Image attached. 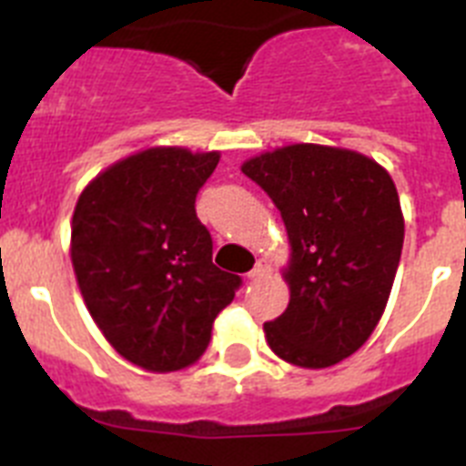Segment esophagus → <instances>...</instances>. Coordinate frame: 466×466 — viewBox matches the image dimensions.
Here are the masks:
<instances>
[{"mask_svg": "<svg viewBox=\"0 0 466 466\" xmlns=\"http://www.w3.org/2000/svg\"><path fill=\"white\" fill-rule=\"evenodd\" d=\"M270 273V266L266 261H257V266H254L252 270H249V275H247V278L249 279H261V278H266V275Z\"/></svg>", "mask_w": 466, "mask_h": 466, "instance_id": "obj_1", "label": "esophagus"}]
</instances>
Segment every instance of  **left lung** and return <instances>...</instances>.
<instances>
[{
	"mask_svg": "<svg viewBox=\"0 0 466 466\" xmlns=\"http://www.w3.org/2000/svg\"><path fill=\"white\" fill-rule=\"evenodd\" d=\"M282 214L291 245L289 306L263 324L275 355L327 369L366 343L392 291L403 247L397 187L357 151L291 144L242 166Z\"/></svg>",
	"mask_w": 466,
	"mask_h": 466,
	"instance_id": "obj_1",
	"label": "left lung"
}]
</instances>
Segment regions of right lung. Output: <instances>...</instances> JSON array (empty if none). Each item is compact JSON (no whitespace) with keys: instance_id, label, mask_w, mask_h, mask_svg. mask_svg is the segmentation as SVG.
Listing matches in <instances>:
<instances>
[{"instance_id":"1","label":"right lung","mask_w":466,"mask_h":466,"mask_svg":"<svg viewBox=\"0 0 466 466\" xmlns=\"http://www.w3.org/2000/svg\"><path fill=\"white\" fill-rule=\"evenodd\" d=\"M219 154L156 147L97 175L74 209L72 266L111 348L147 371L187 369L240 289L212 263L196 196Z\"/></svg>"}]
</instances>
